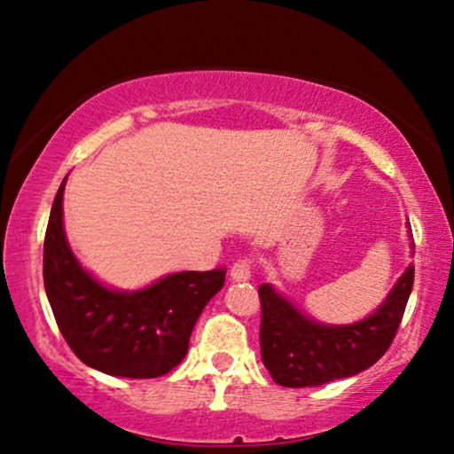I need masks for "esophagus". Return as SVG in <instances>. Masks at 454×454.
I'll return each instance as SVG.
<instances>
[{"label": "esophagus", "instance_id": "1", "mask_svg": "<svg viewBox=\"0 0 454 454\" xmlns=\"http://www.w3.org/2000/svg\"><path fill=\"white\" fill-rule=\"evenodd\" d=\"M233 281H249L251 279V262L249 259H239V262L233 263L231 271H229Z\"/></svg>", "mask_w": 454, "mask_h": 454}]
</instances>
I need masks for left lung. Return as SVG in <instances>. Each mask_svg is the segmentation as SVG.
I'll list each match as a JSON object with an SVG mask.
<instances>
[{
  "mask_svg": "<svg viewBox=\"0 0 454 454\" xmlns=\"http://www.w3.org/2000/svg\"><path fill=\"white\" fill-rule=\"evenodd\" d=\"M412 284L411 263L380 306L352 324L319 322L303 314L276 286L262 284L259 340L265 368L287 388L322 386L364 372L382 358L395 340Z\"/></svg>",
  "mask_w": 454,
  "mask_h": 454,
  "instance_id": "1",
  "label": "left lung"
}]
</instances>
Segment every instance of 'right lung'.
Listing matches in <instances>:
<instances>
[{"instance_id":"right-lung-1","label":"right lung","mask_w":454,"mask_h":454,"mask_svg":"<svg viewBox=\"0 0 454 454\" xmlns=\"http://www.w3.org/2000/svg\"><path fill=\"white\" fill-rule=\"evenodd\" d=\"M59 184L43 241V286L56 324L74 354L121 378L170 372L189 350L200 311L225 284V271H178L138 289L102 284L74 255L64 229Z\"/></svg>"}]
</instances>
